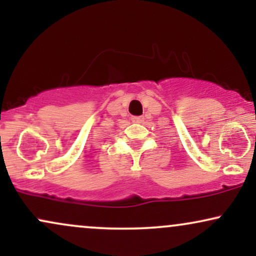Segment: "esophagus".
<instances>
[{
	"mask_svg": "<svg viewBox=\"0 0 256 256\" xmlns=\"http://www.w3.org/2000/svg\"><path fill=\"white\" fill-rule=\"evenodd\" d=\"M143 119H144L143 116H132L131 118L132 122H142Z\"/></svg>",
	"mask_w": 256,
	"mask_h": 256,
	"instance_id": "obj_1",
	"label": "esophagus"
}]
</instances>
